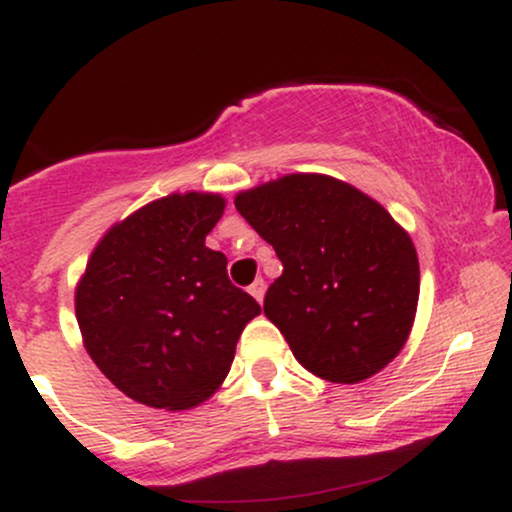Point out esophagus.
Returning <instances> with one entry per match:
<instances>
[{"label":"esophagus","instance_id":"1","mask_svg":"<svg viewBox=\"0 0 512 512\" xmlns=\"http://www.w3.org/2000/svg\"><path fill=\"white\" fill-rule=\"evenodd\" d=\"M264 291H267V284H264V279H255L250 284V293H252V298H255L257 303L264 301Z\"/></svg>","mask_w":512,"mask_h":512}]
</instances>
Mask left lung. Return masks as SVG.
<instances>
[{"mask_svg":"<svg viewBox=\"0 0 512 512\" xmlns=\"http://www.w3.org/2000/svg\"><path fill=\"white\" fill-rule=\"evenodd\" d=\"M236 209L284 264L264 315L305 370L351 385L402 351L419 303V257L375 199L330 175L293 173L240 192Z\"/></svg>","mask_w":512,"mask_h":512,"instance_id":"8db88e82","label":"left lung"}]
</instances>
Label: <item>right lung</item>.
I'll return each instance as SVG.
<instances>
[{
    "label": "right lung",
    "instance_id": "add662e5",
    "mask_svg": "<svg viewBox=\"0 0 512 512\" xmlns=\"http://www.w3.org/2000/svg\"><path fill=\"white\" fill-rule=\"evenodd\" d=\"M221 195L187 192L115 223L76 286L88 356L134 402L190 409L231 370L240 332L260 305L231 284L226 255L204 245Z\"/></svg>",
    "mask_w": 512,
    "mask_h": 512
}]
</instances>
